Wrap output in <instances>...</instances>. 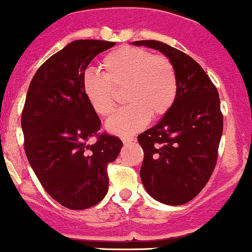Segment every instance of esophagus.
<instances>
[{
	"label": "esophagus",
	"mask_w": 252,
	"mask_h": 252,
	"mask_svg": "<svg viewBox=\"0 0 252 252\" xmlns=\"http://www.w3.org/2000/svg\"><path fill=\"white\" fill-rule=\"evenodd\" d=\"M121 139H123L124 143H131V142L136 141V138H134V137H129V136H123L121 137Z\"/></svg>",
	"instance_id": "obj_1"
}]
</instances>
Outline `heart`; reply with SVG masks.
I'll return each instance as SVG.
<instances>
[{
  "label": "heart",
  "mask_w": 252,
  "mask_h": 252,
  "mask_svg": "<svg viewBox=\"0 0 252 252\" xmlns=\"http://www.w3.org/2000/svg\"><path fill=\"white\" fill-rule=\"evenodd\" d=\"M104 74L88 71L83 91L98 115L108 118L118 105V92L125 89L129 103L106 123L109 131L131 134L170 111L178 95V74L164 55H153L141 47L123 46L101 60Z\"/></svg>",
  "instance_id": "obj_1"
}]
</instances>
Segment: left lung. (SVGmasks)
<instances>
[{
  "label": "left lung",
  "mask_w": 252,
  "mask_h": 252,
  "mask_svg": "<svg viewBox=\"0 0 252 252\" xmlns=\"http://www.w3.org/2000/svg\"><path fill=\"white\" fill-rule=\"evenodd\" d=\"M133 45L159 50L178 74V95L166 115L138 136L143 149L141 180L147 192L165 205L190 202L210 180L218 158L223 114L216 86L189 55L157 40Z\"/></svg>",
  "instance_id": "left-lung-1"
}]
</instances>
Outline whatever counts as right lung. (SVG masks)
Here are the masks:
<instances>
[{
  "instance_id": "add662e5",
  "label": "right lung",
  "mask_w": 252,
  "mask_h": 252,
  "mask_svg": "<svg viewBox=\"0 0 252 252\" xmlns=\"http://www.w3.org/2000/svg\"><path fill=\"white\" fill-rule=\"evenodd\" d=\"M114 45L76 40L49 57L34 74L22 111L29 164L45 191L69 210L93 207L105 197L108 165L123 147L119 137L99 132L101 121L83 91L88 64Z\"/></svg>"
}]
</instances>
